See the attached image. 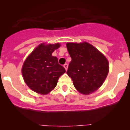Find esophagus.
Masks as SVG:
<instances>
[{"mask_svg":"<svg viewBox=\"0 0 130 130\" xmlns=\"http://www.w3.org/2000/svg\"><path fill=\"white\" fill-rule=\"evenodd\" d=\"M64 68L66 69V70H67L68 67V64H64Z\"/></svg>","mask_w":130,"mask_h":130,"instance_id":"obj_1","label":"esophagus"}]
</instances>
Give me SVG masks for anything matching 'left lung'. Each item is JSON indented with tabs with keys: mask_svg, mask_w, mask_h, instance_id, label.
<instances>
[{
	"mask_svg": "<svg viewBox=\"0 0 130 130\" xmlns=\"http://www.w3.org/2000/svg\"><path fill=\"white\" fill-rule=\"evenodd\" d=\"M66 46L72 58L66 73L72 78L75 88L83 94L97 90L109 72L107 58L87 42L68 43Z\"/></svg>",
	"mask_w": 130,
	"mask_h": 130,
	"instance_id": "obj_1",
	"label": "left lung"
}]
</instances>
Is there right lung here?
<instances>
[{
	"instance_id": "add662e5",
	"label": "right lung",
	"mask_w": 130,
	"mask_h": 130,
	"mask_svg": "<svg viewBox=\"0 0 130 130\" xmlns=\"http://www.w3.org/2000/svg\"><path fill=\"white\" fill-rule=\"evenodd\" d=\"M59 43H42L27 57L22 68L25 82L30 89L41 94H47L57 86L58 79L66 72L58 64V58L52 53Z\"/></svg>"
}]
</instances>
